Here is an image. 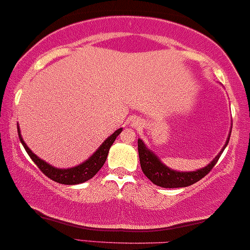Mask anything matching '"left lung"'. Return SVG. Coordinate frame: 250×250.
<instances>
[{
	"label": "left lung",
	"instance_id": "left-lung-1",
	"mask_svg": "<svg viewBox=\"0 0 250 250\" xmlns=\"http://www.w3.org/2000/svg\"><path fill=\"white\" fill-rule=\"evenodd\" d=\"M231 134V132H230ZM229 136L227 140L222 151L213 159V162L208 164L206 167L200 168L194 172H177V170L170 169L168 167H166L164 164L160 162L158 157L155 153H152L150 150L145 146V143L142 142V140H138V150H139V158L140 164H141L142 172L145 173V175L156 186L163 187V188H184L189 187L191 184L198 182V181L203 179L207 175L208 173L213 169V167L216 165L217 160L220 159V157L225 149V146H228Z\"/></svg>",
	"mask_w": 250,
	"mask_h": 250
}]
</instances>
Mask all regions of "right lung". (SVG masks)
<instances>
[{
    "label": "right lung",
    "instance_id": "right-lung-1",
    "mask_svg": "<svg viewBox=\"0 0 250 250\" xmlns=\"http://www.w3.org/2000/svg\"><path fill=\"white\" fill-rule=\"evenodd\" d=\"M121 132H122V128H119L115 133H112V134L109 136L104 143H102L100 148H99L97 151H95L93 155L86 160V162L82 163L81 165L73 167V168L59 169L49 165V164H46L44 160L40 159L35 153L30 151L28 146H26V143L23 142L21 134H20L19 127H18L20 142L22 143L23 148H25V150L29 155L30 158H32L33 162L36 164L40 170H42L44 175L50 177L51 180L56 181V182L61 183V184H68V186H69V184L70 186H73V184H80V183L85 182V181H88L90 179H92V177H93L99 170H100L101 167L104 166V164L105 163V159H107L109 149H110V146H112V143H114L116 138L121 134Z\"/></svg>",
    "mask_w": 250,
    "mask_h": 250
}]
</instances>
